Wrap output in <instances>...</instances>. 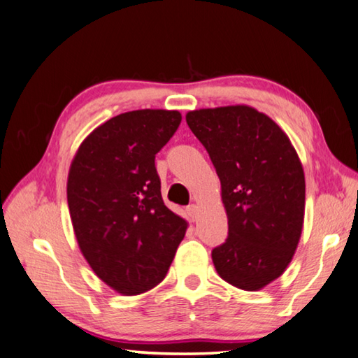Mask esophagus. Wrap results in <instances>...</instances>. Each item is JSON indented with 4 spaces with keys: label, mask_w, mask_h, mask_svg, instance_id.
I'll return each instance as SVG.
<instances>
[{
    "label": "esophagus",
    "mask_w": 358,
    "mask_h": 358,
    "mask_svg": "<svg viewBox=\"0 0 358 358\" xmlns=\"http://www.w3.org/2000/svg\"><path fill=\"white\" fill-rule=\"evenodd\" d=\"M198 213H199V210H198V206L192 204V206H188V207H187V215H188V218H190V221H196V218H198Z\"/></svg>",
    "instance_id": "34e87169"
}]
</instances>
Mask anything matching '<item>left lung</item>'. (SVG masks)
Instances as JSON below:
<instances>
[{"label":"left lung","instance_id":"8db88e82","mask_svg":"<svg viewBox=\"0 0 358 358\" xmlns=\"http://www.w3.org/2000/svg\"><path fill=\"white\" fill-rule=\"evenodd\" d=\"M187 124L221 182L229 235L212 251L222 280L259 292L284 274L302 234L306 178L287 134L245 104L192 110Z\"/></svg>","mask_w":358,"mask_h":358}]
</instances>
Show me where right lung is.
<instances>
[{
  "label": "right lung",
  "instance_id": "obj_1",
  "mask_svg": "<svg viewBox=\"0 0 358 358\" xmlns=\"http://www.w3.org/2000/svg\"><path fill=\"white\" fill-rule=\"evenodd\" d=\"M178 110L141 109L98 126L74 156L66 182L80 252L120 294L165 279L188 222L164 204L156 154L178 131Z\"/></svg>",
  "mask_w": 358,
  "mask_h": 358
}]
</instances>
